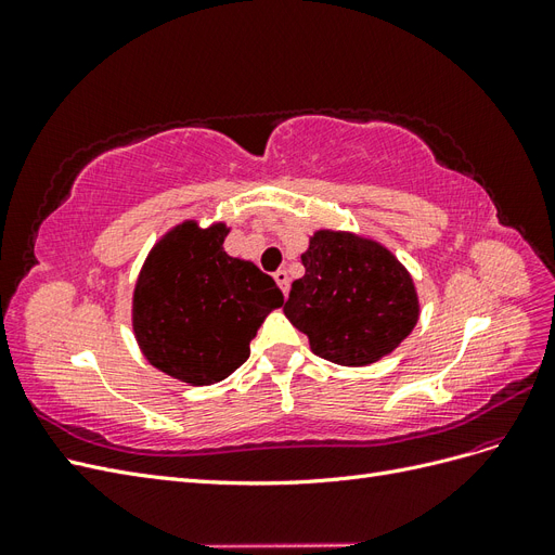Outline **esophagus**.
Returning a JSON list of instances; mask_svg holds the SVG:
<instances>
[{"label":"esophagus","instance_id":"1","mask_svg":"<svg viewBox=\"0 0 555 555\" xmlns=\"http://www.w3.org/2000/svg\"><path fill=\"white\" fill-rule=\"evenodd\" d=\"M273 278H275V282L280 284L282 294L287 296V294H289V273H287V271H275V273H273Z\"/></svg>","mask_w":555,"mask_h":555}]
</instances>
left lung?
Listing matches in <instances>:
<instances>
[{"mask_svg": "<svg viewBox=\"0 0 555 555\" xmlns=\"http://www.w3.org/2000/svg\"><path fill=\"white\" fill-rule=\"evenodd\" d=\"M284 314L331 363L361 367L384 359L414 331L422 306L393 251L354 231L317 229L300 255Z\"/></svg>", "mask_w": 555, "mask_h": 555, "instance_id": "left-lung-1", "label": "left lung"}]
</instances>
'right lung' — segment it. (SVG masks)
Returning <instances> with one entry per match:
<instances>
[{
    "instance_id": "right-lung-1",
    "label": "right lung",
    "mask_w": 555,
    "mask_h": 555,
    "mask_svg": "<svg viewBox=\"0 0 555 555\" xmlns=\"http://www.w3.org/2000/svg\"><path fill=\"white\" fill-rule=\"evenodd\" d=\"M227 222L184 220L147 251L131 328L150 365L190 386L227 379L249 357L263 319L284 304L271 275L229 257Z\"/></svg>"
}]
</instances>
